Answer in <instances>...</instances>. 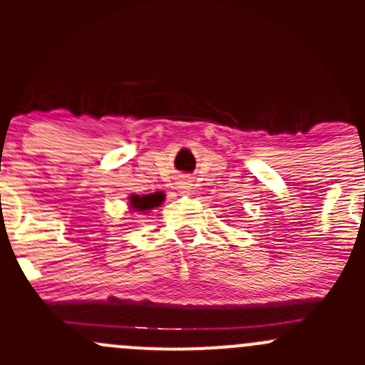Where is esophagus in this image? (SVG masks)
<instances>
[{"instance_id":"34e87169","label":"esophagus","mask_w":365,"mask_h":365,"mask_svg":"<svg viewBox=\"0 0 365 365\" xmlns=\"http://www.w3.org/2000/svg\"><path fill=\"white\" fill-rule=\"evenodd\" d=\"M178 189H182V190H189L190 189V183L189 182H178Z\"/></svg>"}]
</instances>
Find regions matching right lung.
<instances>
[{
  "mask_svg": "<svg viewBox=\"0 0 365 365\" xmlns=\"http://www.w3.org/2000/svg\"><path fill=\"white\" fill-rule=\"evenodd\" d=\"M130 206L138 212H146V210H152L153 206H159L164 200V194L162 192H153L146 194V196H138V194H132L130 197Z\"/></svg>",
  "mask_w": 365,
  "mask_h": 365,
  "instance_id": "1",
  "label": "right lung"
}]
</instances>
